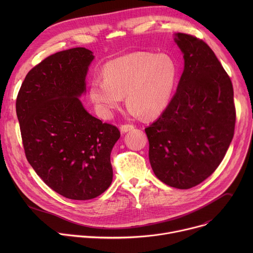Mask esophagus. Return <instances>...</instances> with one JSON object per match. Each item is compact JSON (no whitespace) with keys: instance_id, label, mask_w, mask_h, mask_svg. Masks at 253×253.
I'll list each match as a JSON object with an SVG mask.
<instances>
[{"instance_id":"34e87169","label":"esophagus","mask_w":253,"mask_h":253,"mask_svg":"<svg viewBox=\"0 0 253 253\" xmlns=\"http://www.w3.org/2000/svg\"><path fill=\"white\" fill-rule=\"evenodd\" d=\"M134 129V125L132 124H123L120 126V131L122 133H126V132H129V131H132Z\"/></svg>"}]
</instances>
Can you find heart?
<instances>
[{"mask_svg":"<svg viewBox=\"0 0 253 253\" xmlns=\"http://www.w3.org/2000/svg\"><path fill=\"white\" fill-rule=\"evenodd\" d=\"M177 75V65L167 54H126L105 65L103 78L89 86V98L104 118L112 117L124 95L131 114L156 116L168 106Z\"/></svg>","mask_w":253,"mask_h":253,"instance_id":"b5f03b06","label":"heart"}]
</instances>
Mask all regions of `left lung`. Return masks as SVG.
<instances>
[{
	"mask_svg": "<svg viewBox=\"0 0 253 253\" xmlns=\"http://www.w3.org/2000/svg\"><path fill=\"white\" fill-rule=\"evenodd\" d=\"M174 41L183 53V73L166 109L145 132L156 177L171 187L189 189L221 163L236 113L231 80L210 47L183 33H176Z\"/></svg>",
	"mask_w": 253,
	"mask_h": 253,
	"instance_id": "left-lung-1",
	"label": "left lung"
}]
</instances>
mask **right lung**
Wrapping results in <instances>:
<instances>
[{
	"label": "right lung",
	"mask_w": 253,
	"mask_h": 253,
	"mask_svg": "<svg viewBox=\"0 0 253 253\" xmlns=\"http://www.w3.org/2000/svg\"><path fill=\"white\" fill-rule=\"evenodd\" d=\"M93 59L86 48L49 56L30 70L16 101L27 160L50 188L74 200L95 198L111 185L110 154L120 138L79 99Z\"/></svg>",
	"instance_id": "1"
}]
</instances>
